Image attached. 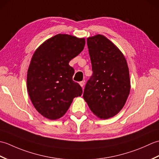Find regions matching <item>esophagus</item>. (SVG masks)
I'll use <instances>...</instances> for the list:
<instances>
[{
  "label": "esophagus",
  "mask_w": 159,
  "mask_h": 159,
  "mask_svg": "<svg viewBox=\"0 0 159 159\" xmlns=\"http://www.w3.org/2000/svg\"><path fill=\"white\" fill-rule=\"evenodd\" d=\"M79 84H80V86H81L82 87H83V86L85 85V81H80V82L79 83Z\"/></svg>",
  "instance_id": "34e87169"
}]
</instances>
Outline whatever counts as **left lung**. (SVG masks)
Instances as JSON below:
<instances>
[{
	"label": "left lung",
	"mask_w": 159,
	"mask_h": 159,
	"mask_svg": "<svg viewBox=\"0 0 159 159\" xmlns=\"http://www.w3.org/2000/svg\"><path fill=\"white\" fill-rule=\"evenodd\" d=\"M93 74L86 83L83 98L93 113L108 119L122 109L130 90L126 60L119 48L105 36L87 39Z\"/></svg>",
	"instance_id": "obj_1"
}]
</instances>
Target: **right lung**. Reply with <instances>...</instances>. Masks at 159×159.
Returning <instances> with one entry per match:
<instances>
[{"label":"right lung","instance_id":"obj_1","mask_svg":"<svg viewBox=\"0 0 159 159\" xmlns=\"http://www.w3.org/2000/svg\"><path fill=\"white\" fill-rule=\"evenodd\" d=\"M85 38L58 34L47 39L33 54L27 72V90L33 106L49 120L63 116L81 87L72 80L69 62L81 52Z\"/></svg>","mask_w":159,"mask_h":159}]
</instances>
